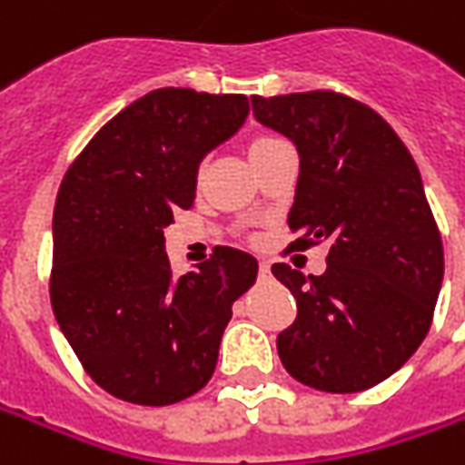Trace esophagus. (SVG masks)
<instances>
[{
    "mask_svg": "<svg viewBox=\"0 0 465 465\" xmlns=\"http://www.w3.org/2000/svg\"><path fill=\"white\" fill-rule=\"evenodd\" d=\"M259 277H261V279H269V277H272V266H269L266 261H261V263H259Z\"/></svg>",
    "mask_w": 465,
    "mask_h": 465,
    "instance_id": "obj_1",
    "label": "esophagus"
}]
</instances>
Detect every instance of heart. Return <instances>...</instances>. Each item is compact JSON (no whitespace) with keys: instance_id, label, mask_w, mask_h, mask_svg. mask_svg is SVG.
Masks as SVG:
<instances>
[{"instance_id":"heart-1","label":"heart","mask_w":465,"mask_h":465,"mask_svg":"<svg viewBox=\"0 0 465 465\" xmlns=\"http://www.w3.org/2000/svg\"><path fill=\"white\" fill-rule=\"evenodd\" d=\"M266 139H274V136H259V139H256L253 144H261V142H266Z\"/></svg>"}]
</instances>
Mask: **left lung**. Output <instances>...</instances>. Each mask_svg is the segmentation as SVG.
Returning a JSON list of instances; mask_svg holds the SVG:
<instances>
[{"mask_svg": "<svg viewBox=\"0 0 465 465\" xmlns=\"http://www.w3.org/2000/svg\"><path fill=\"white\" fill-rule=\"evenodd\" d=\"M251 103L300 153L292 248L329 242L321 277L272 266L297 302L295 323L277 336L279 360L315 391H367L420 349L435 315L445 261L420 168L383 116L341 93Z\"/></svg>", "mask_w": 465, "mask_h": 465, "instance_id": "8db88e82", "label": "left lung"}]
</instances>
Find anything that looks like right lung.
<instances>
[{
    "mask_svg": "<svg viewBox=\"0 0 465 465\" xmlns=\"http://www.w3.org/2000/svg\"><path fill=\"white\" fill-rule=\"evenodd\" d=\"M248 116L245 95L163 87L126 105L64 175L54 209L51 308L84 372L121 401L168 406L202 391L251 253L217 245L175 277L163 230L191 209L199 163Z\"/></svg>",
    "mask_w": 465,
    "mask_h": 465,
    "instance_id": "right-lung-1",
    "label": "right lung"
}]
</instances>
